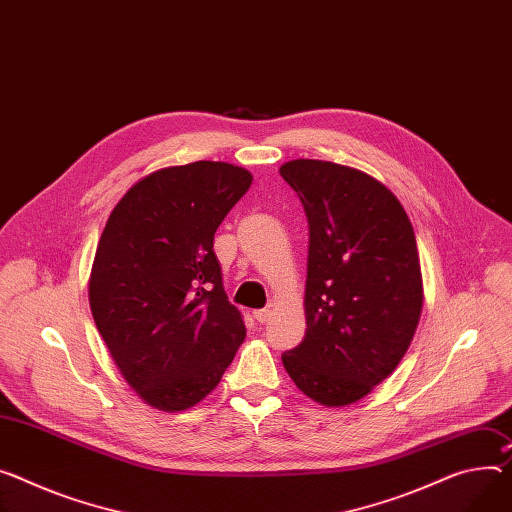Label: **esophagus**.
I'll list each match as a JSON object with an SVG mask.
<instances>
[{
    "label": "esophagus",
    "mask_w": 512,
    "mask_h": 512,
    "mask_svg": "<svg viewBox=\"0 0 512 512\" xmlns=\"http://www.w3.org/2000/svg\"><path fill=\"white\" fill-rule=\"evenodd\" d=\"M254 320H256L258 324L268 322V320H270V309H258V311H254Z\"/></svg>",
    "instance_id": "34e87169"
}]
</instances>
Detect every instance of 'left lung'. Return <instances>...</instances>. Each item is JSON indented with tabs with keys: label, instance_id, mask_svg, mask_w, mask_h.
<instances>
[{
	"label": "left lung",
	"instance_id": "obj_1",
	"mask_svg": "<svg viewBox=\"0 0 512 512\" xmlns=\"http://www.w3.org/2000/svg\"><path fill=\"white\" fill-rule=\"evenodd\" d=\"M281 176L309 223L303 342L283 365L307 398L355 404L400 365L422 313L412 223L373 176L322 160H291Z\"/></svg>",
	"mask_w": 512,
	"mask_h": 512
}]
</instances>
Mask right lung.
<instances>
[{
  "label": "right lung",
  "mask_w": 512,
  "mask_h": 512,
  "mask_svg": "<svg viewBox=\"0 0 512 512\" xmlns=\"http://www.w3.org/2000/svg\"><path fill=\"white\" fill-rule=\"evenodd\" d=\"M250 184L225 162L162 168L125 192L102 231L92 316L127 383L162 412L205 400L246 338L213 240Z\"/></svg>",
  "instance_id": "right-lung-1"
}]
</instances>
